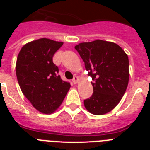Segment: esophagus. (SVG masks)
<instances>
[{"instance_id":"esophagus-1","label":"esophagus","mask_w":150,"mask_h":150,"mask_svg":"<svg viewBox=\"0 0 150 150\" xmlns=\"http://www.w3.org/2000/svg\"><path fill=\"white\" fill-rule=\"evenodd\" d=\"M72 81L74 84H76V83H79V77L76 76H74V78H73V79H72Z\"/></svg>"}]
</instances>
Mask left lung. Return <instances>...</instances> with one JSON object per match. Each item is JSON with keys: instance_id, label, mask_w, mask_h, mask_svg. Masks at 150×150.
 Returning a JSON list of instances; mask_svg holds the SVG:
<instances>
[{"instance_id": "1", "label": "left lung", "mask_w": 150, "mask_h": 150, "mask_svg": "<svg viewBox=\"0 0 150 150\" xmlns=\"http://www.w3.org/2000/svg\"><path fill=\"white\" fill-rule=\"evenodd\" d=\"M93 80V94L84 100L86 109L94 115H104L116 107L129 80V62L116 43L96 40L75 46Z\"/></svg>"}]
</instances>
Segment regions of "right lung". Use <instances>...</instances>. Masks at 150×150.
Returning <instances> with one entry per match:
<instances>
[{
	"mask_svg": "<svg viewBox=\"0 0 150 150\" xmlns=\"http://www.w3.org/2000/svg\"><path fill=\"white\" fill-rule=\"evenodd\" d=\"M62 45L63 42L40 38L24 45L17 57L16 72L22 93L45 114L59 108L71 87L58 75L59 67L52 62Z\"/></svg>",
	"mask_w": 150,
	"mask_h": 150,
	"instance_id": "right-lung-1",
	"label": "right lung"
}]
</instances>
